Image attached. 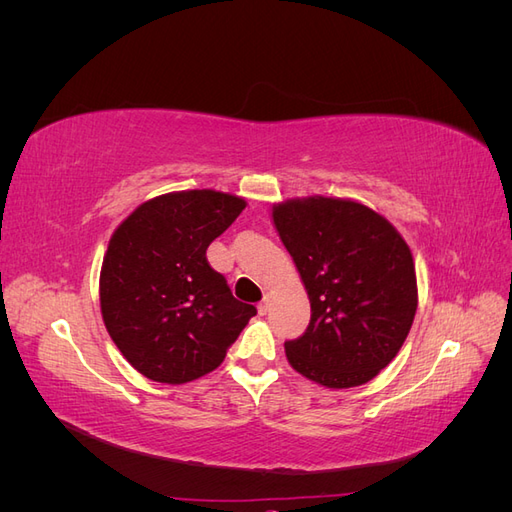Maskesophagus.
<instances>
[{"label": "esophagus", "instance_id": "1", "mask_svg": "<svg viewBox=\"0 0 512 512\" xmlns=\"http://www.w3.org/2000/svg\"><path fill=\"white\" fill-rule=\"evenodd\" d=\"M269 309H271V297H265V299H262V301L258 303V314L265 316V314L269 312Z\"/></svg>", "mask_w": 512, "mask_h": 512}]
</instances>
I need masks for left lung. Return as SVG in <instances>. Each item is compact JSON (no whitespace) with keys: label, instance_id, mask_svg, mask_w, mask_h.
I'll return each instance as SVG.
<instances>
[{"label":"left lung","instance_id":"8db88e82","mask_svg":"<svg viewBox=\"0 0 512 512\" xmlns=\"http://www.w3.org/2000/svg\"><path fill=\"white\" fill-rule=\"evenodd\" d=\"M271 218L312 305L286 342L294 371L327 389L376 378L404 346L418 305L414 258L399 230L352 198L275 203Z\"/></svg>","mask_w":512,"mask_h":512}]
</instances>
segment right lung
<instances>
[{
	"instance_id": "add662e5",
	"label": "right lung",
	"mask_w": 512,
	"mask_h": 512,
	"mask_svg": "<svg viewBox=\"0 0 512 512\" xmlns=\"http://www.w3.org/2000/svg\"><path fill=\"white\" fill-rule=\"evenodd\" d=\"M245 198L168 192L123 220L102 260L104 327L126 361L153 382L185 384L220 367L256 307L237 301L207 262V247Z\"/></svg>"
}]
</instances>
